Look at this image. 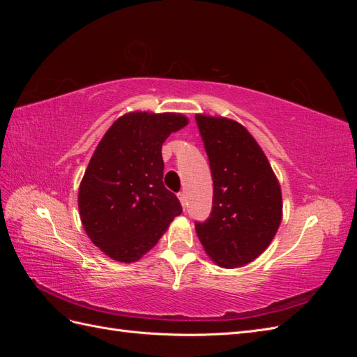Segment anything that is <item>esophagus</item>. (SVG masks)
<instances>
[{"label": "esophagus", "mask_w": 357, "mask_h": 357, "mask_svg": "<svg viewBox=\"0 0 357 357\" xmlns=\"http://www.w3.org/2000/svg\"><path fill=\"white\" fill-rule=\"evenodd\" d=\"M178 199H180L183 207H186V193H185V192H180V193H178Z\"/></svg>", "instance_id": "1"}]
</instances>
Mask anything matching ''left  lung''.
Listing matches in <instances>:
<instances>
[{
    "label": "left lung",
    "mask_w": 357,
    "mask_h": 357,
    "mask_svg": "<svg viewBox=\"0 0 357 357\" xmlns=\"http://www.w3.org/2000/svg\"><path fill=\"white\" fill-rule=\"evenodd\" d=\"M213 177L208 219L195 222L198 238L225 268L252 262L273 241L282 222V190L247 129L226 117L197 114Z\"/></svg>",
    "instance_id": "left-lung-1"
}]
</instances>
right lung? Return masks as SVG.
<instances>
[{"label":"right lung","mask_w":357,"mask_h":357,"mask_svg":"<svg viewBox=\"0 0 357 357\" xmlns=\"http://www.w3.org/2000/svg\"><path fill=\"white\" fill-rule=\"evenodd\" d=\"M186 125L183 114L128 113L96 147L79 189L80 219L91 241L116 261H138L181 213L162 181V143Z\"/></svg>","instance_id":"right-lung-1"}]
</instances>
